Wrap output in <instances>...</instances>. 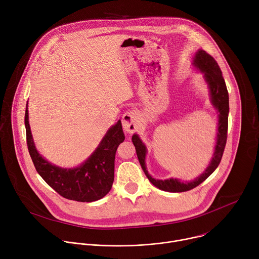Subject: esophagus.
<instances>
[{"label":"esophagus","instance_id":"1","mask_svg":"<svg viewBox=\"0 0 259 259\" xmlns=\"http://www.w3.org/2000/svg\"><path fill=\"white\" fill-rule=\"evenodd\" d=\"M139 114L135 110H129L123 116V128L127 133H133L138 129Z\"/></svg>","mask_w":259,"mask_h":259}]
</instances>
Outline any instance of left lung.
<instances>
[{
  "label": "left lung",
  "mask_w": 259,
  "mask_h": 259,
  "mask_svg": "<svg viewBox=\"0 0 259 259\" xmlns=\"http://www.w3.org/2000/svg\"><path fill=\"white\" fill-rule=\"evenodd\" d=\"M193 65L197 69H199L200 72L203 73V77L209 88L211 103L213 107L217 109V114H218L217 135H216L214 153L206 170L199 177L191 181L183 182L177 178H169L165 180L155 179L150 175L149 171L146 170L145 156H146L147 150H146L145 144L142 142L138 134H133L132 136V142L135 146L138 161L146 177L149 178V180L158 189L165 192H170V193L188 192L198 187L199 184H201L204 180H206L218 167L221 161V158H223L226 143H227L230 104H229V92L227 89L225 79L223 77V72H221L220 67L218 66L215 59L201 49H199L196 52L193 59Z\"/></svg>",
  "instance_id": "obj_1"
}]
</instances>
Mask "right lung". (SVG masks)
<instances>
[{
    "instance_id": "obj_1",
    "label": "right lung",
    "mask_w": 259,
    "mask_h": 259,
    "mask_svg": "<svg viewBox=\"0 0 259 259\" xmlns=\"http://www.w3.org/2000/svg\"><path fill=\"white\" fill-rule=\"evenodd\" d=\"M24 124L27 149L35 170L60 196L78 202H94L108 194L114 182L116 152L125 139L120 120L107 130L90 157L75 168L56 166L36 151L28 123L27 103Z\"/></svg>"
}]
</instances>
